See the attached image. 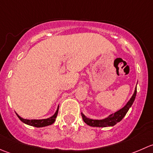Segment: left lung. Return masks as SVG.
<instances>
[{
    "instance_id": "left-lung-1",
    "label": "left lung",
    "mask_w": 153,
    "mask_h": 153,
    "mask_svg": "<svg viewBox=\"0 0 153 153\" xmlns=\"http://www.w3.org/2000/svg\"><path fill=\"white\" fill-rule=\"evenodd\" d=\"M137 89L135 88V92H134L133 95L131 97L129 101L126 103L122 109H119L118 111L115 112V113H112L109 115L107 118H104V119L101 120H95V119H91V118L86 117L84 114L81 112V116H82L83 120L86 124L91 126H95V127H106V126H112L115 125L117 123L120 122L121 120L124 118V117L126 115V112L131 107V106L133 104L134 101H135V96H136Z\"/></svg>"
}]
</instances>
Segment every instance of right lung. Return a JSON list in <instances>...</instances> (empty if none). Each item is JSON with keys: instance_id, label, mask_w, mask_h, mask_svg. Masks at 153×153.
<instances>
[{"instance_id": "add662e5", "label": "right lung", "mask_w": 153, "mask_h": 153, "mask_svg": "<svg viewBox=\"0 0 153 153\" xmlns=\"http://www.w3.org/2000/svg\"><path fill=\"white\" fill-rule=\"evenodd\" d=\"M58 108H59V106H58V109H57L55 113L54 114L52 117H50V118H47V119H40V120L24 119V118L20 117L17 113L16 115L18 117V118H19L23 123H24V124L30 125V126H35V127H43V126H49V125L52 124L54 122H55V118H56L57 115H58Z\"/></svg>"}]
</instances>
